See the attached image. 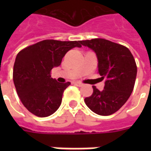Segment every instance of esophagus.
<instances>
[{
	"label": "esophagus",
	"instance_id": "1",
	"mask_svg": "<svg viewBox=\"0 0 151 151\" xmlns=\"http://www.w3.org/2000/svg\"><path fill=\"white\" fill-rule=\"evenodd\" d=\"M74 84L76 85V86H83V84L81 82H80V81H75Z\"/></svg>",
	"mask_w": 151,
	"mask_h": 151
}]
</instances>
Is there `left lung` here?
<instances>
[{
	"mask_svg": "<svg viewBox=\"0 0 151 151\" xmlns=\"http://www.w3.org/2000/svg\"><path fill=\"white\" fill-rule=\"evenodd\" d=\"M81 44L95 51L98 73L106 79L104 89L100 91L92 86L93 92L85 102L96 114L111 115L123 107L134 90L137 75L134 58L127 47L104 38L82 40Z\"/></svg>",
	"mask_w": 151,
	"mask_h": 151,
	"instance_id": "obj_1",
	"label": "left lung"
}]
</instances>
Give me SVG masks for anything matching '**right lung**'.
I'll return each mask as SVG.
<instances>
[{"instance_id": "obj_1", "label": "right lung", "mask_w": 151, "mask_h": 151, "mask_svg": "<svg viewBox=\"0 0 151 151\" xmlns=\"http://www.w3.org/2000/svg\"><path fill=\"white\" fill-rule=\"evenodd\" d=\"M81 41L45 39L22 50L16 57L13 81L22 103L32 114L44 118L60 107L64 91L70 82L60 83L51 77L63 57Z\"/></svg>"}]
</instances>
